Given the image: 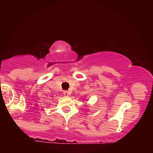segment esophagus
<instances>
[{"label":"esophagus","instance_id":"obj_1","mask_svg":"<svg viewBox=\"0 0 153 153\" xmlns=\"http://www.w3.org/2000/svg\"><path fill=\"white\" fill-rule=\"evenodd\" d=\"M63 94H64L65 96H69L70 95H71V93H70L69 91H65L64 92H63Z\"/></svg>","mask_w":153,"mask_h":153}]
</instances>
